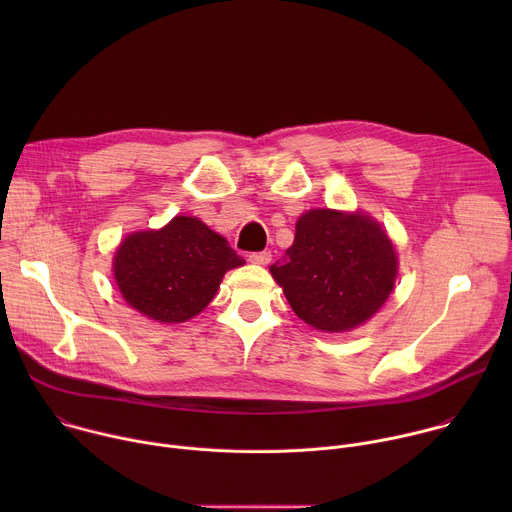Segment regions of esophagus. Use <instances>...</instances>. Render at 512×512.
<instances>
[{"label":"esophagus","mask_w":512,"mask_h":512,"mask_svg":"<svg viewBox=\"0 0 512 512\" xmlns=\"http://www.w3.org/2000/svg\"><path fill=\"white\" fill-rule=\"evenodd\" d=\"M249 261L255 265H267L271 261V251H257V253H249Z\"/></svg>","instance_id":"obj_1"}]
</instances>
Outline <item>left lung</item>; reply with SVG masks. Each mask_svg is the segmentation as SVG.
Segmentation results:
<instances>
[{
	"instance_id": "8db88e82",
	"label": "left lung",
	"mask_w": 512,
	"mask_h": 512,
	"mask_svg": "<svg viewBox=\"0 0 512 512\" xmlns=\"http://www.w3.org/2000/svg\"><path fill=\"white\" fill-rule=\"evenodd\" d=\"M271 275L306 324L344 332L385 304L397 255L371 216L316 208L300 216L294 245L271 265Z\"/></svg>"
}]
</instances>
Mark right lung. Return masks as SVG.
Masks as SVG:
<instances>
[{
  "label": "right lung",
  "mask_w": 512,
  "mask_h": 512,
  "mask_svg": "<svg viewBox=\"0 0 512 512\" xmlns=\"http://www.w3.org/2000/svg\"><path fill=\"white\" fill-rule=\"evenodd\" d=\"M245 263L225 237L192 216L129 235L113 271L125 302L162 324L186 322L214 298L223 275Z\"/></svg>",
  "instance_id": "obj_1"
}]
</instances>
